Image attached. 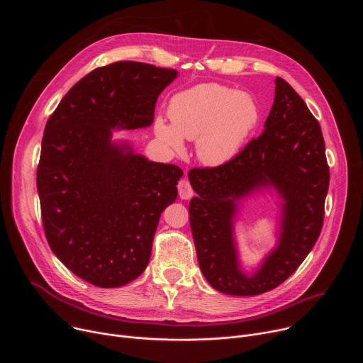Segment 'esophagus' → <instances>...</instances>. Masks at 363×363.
I'll return each instance as SVG.
<instances>
[{
    "label": "esophagus",
    "mask_w": 363,
    "mask_h": 363,
    "mask_svg": "<svg viewBox=\"0 0 363 363\" xmlns=\"http://www.w3.org/2000/svg\"><path fill=\"white\" fill-rule=\"evenodd\" d=\"M178 192L182 199H191L194 196V191L191 188V184L186 179H181L178 184Z\"/></svg>",
    "instance_id": "obj_1"
}]
</instances>
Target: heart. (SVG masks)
Segmentation results:
<instances>
[{
	"mask_svg": "<svg viewBox=\"0 0 363 363\" xmlns=\"http://www.w3.org/2000/svg\"><path fill=\"white\" fill-rule=\"evenodd\" d=\"M171 123L155 119L153 130L172 152L195 140L198 160L208 167L233 161L260 119L252 94L217 83H202L177 93L168 106Z\"/></svg>",
	"mask_w": 363,
	"mask_h": 363,
	"instance_id": "1",
	"label": "heart"
}]
</instances>
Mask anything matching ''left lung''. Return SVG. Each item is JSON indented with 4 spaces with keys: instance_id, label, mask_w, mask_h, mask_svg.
<instances>
[{
    "instance_id": "left-lung-1",
    "label": "left lung",
    "mask_w": 363,
    "mask_h": 363,
    "mask_svg": "<svg viewBox=\"0 0 363 363\" xmlns=\"http://www.w3.org/2000/svg\"><path fill=\"white\" fill-rule=\"evenodd\" d=\"M264 132L217 168L188 174L196 196L189 223L199 269L216 290L255 296L280 286L316 244L325 216L329 167L322 129L281 77ZM269 193L278 202L277 245L251 272L242 267L235 224L242 201Z\"/></svg>"
}]
</instances>
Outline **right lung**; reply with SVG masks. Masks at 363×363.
I'll list each match as a JSON object with an SVG mask.
<instances>
[{
    "instance_id": "add662e5",
    "label": "right lung",
    "mask_w": 363,
    "mask_h": 363,
    "mask_svg": "<svg viewBox=\"0 0 363 363\" xmlns=\"http://www.w3.org/2000/svg\"><path fill=\"white\" fill-rule=\"evenodd\" d=\"M174 69L138 62L99 67L77 82L47 121L37 168L50 248L77 277L121 287L146 269L162 211L184 175L149 161L115 130L146 129Z\"/></svg>"
}]
</instances>
